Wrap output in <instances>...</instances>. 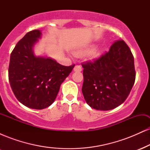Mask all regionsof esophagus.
<instances>
[{
    "label": "esophagus",
    "instance_id": "34e87169",
    "mask_svg": "<svg viewBox=\"0 0 150 150\" xmlns=\"http://www.w3.org/2000/svg\"><path fill=\"white\" fill-rule=\"evenodd\" d=\"M74 71L75 72H80L82 71V68H81L80 65H76L74 68Z\"/></svg>",
    "mask_w": 150,
    "mask_h": 150
}]
</instances>
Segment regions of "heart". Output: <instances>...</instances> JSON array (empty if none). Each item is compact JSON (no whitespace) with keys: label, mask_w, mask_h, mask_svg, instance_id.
Listing matches in <instances>:
<instances>
[{"label":"heart","mask_w":150,"mask_h":150,"mask_svg":"<svg viewBox=\"0 0 150 150\" xmlns=\"http://www.w3.org/2000/svg\"><path fill=\"white\" fill-rule=\"evenodd\" d=\"M92 50H93V47L87 48V49H86L85 50H82V51H78V52H77L76 55L78 56H85V55L88 54V53L92 52ZM99 54H100V53H99V51H94V52H92V54H91V57H92V58H96L99 56Z\"/></svg>","instance_id":"b5f03b06"}]
</instances>
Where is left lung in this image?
I'll use <instances>...</instances> for the list:
<instances>
[{
    "label": "left lung",
    "mask_w": 150,
    "mask_h": 150,
    "mask_svg": "<svg viewBox=\"0 0 150 150\" xmlns=\"http://www.w3.org/2000/svg\"><path fill=\"white\" fill-rule=\"evenodd\" d=\"M82 66V92L89 106L108 111L124 102L136 75L133 56L124 41H116L108 52L93 61L83 63Z\"/></svg>",
    "instance_id": "1"
}]
</instances>
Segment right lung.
<instances>
[{
	"label": "right lung",
	"instance_id": "obj_1",
	"mask_svg": "<svg viewBox=\"0 0 150 150\" xmlns=\"http://www.w3.org/2000/svg\"><path fill=\"white\" fill-rule=\"evenodd\" d=\"M41 35L40 30H34L19 41L10 55L8 68L15 96L22 104L34 109H43L53 104L61 85L75 67L36 56L33 46Z\"/></svg>",
	"mask_w": 150,
	"mask_h": 150
}]
</instances>
